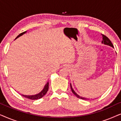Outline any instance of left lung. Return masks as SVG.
<instances>
[{
	"label": "left lung",
	"mask_w": 121,
	"mask_h": 121,
	"mask_svg": "<svg viewBox=\"0 0 121 121\" xmlns=\"http://www.w3.org/2000/svg\"><path fill=\"white\" fill-rule=\"evenodd\" d=\"M102 43H104L105 44H106V45H108V46H110L111 47H113V44H112L111 41L107 37H106L105 35H104L102 34ZM70 87H71V90H72V91L74 95H75L76 96H77L78 98L79 99H82V100H87V99L86 98H85V97H81L80 96L78 95V94L76 93V92L74 91V90H73V89L72 88V85H71L70 84Z\"/></svg>",
	"instance_id": "obj_1"
}]
</instances>
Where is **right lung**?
I'll list each match as a JSON object with an SVG mask.
<instances>
[{
  "instance_id": "1",
  "label": "right lung",
  "mask_w": 121,
  "mask_h": 121,
  "mask_svg": "<svg viewBox=\"0 0 121 121\" xmlns=\"http://www.w3.org/2000/svg\"><path fill=\"white\" fill-rule=\"evenodd\" d=\"M26 32V31H25V32H24L21 33L20 34H19V35L17 36V37H16L15 39H16L18 37H19L20 36H22V35L25 34ZM48 87H49V82H48L47 83H46L45 86H44L43 89V90L41 91L39 93L36 94V95H22V96L26 97V98L31 99V100H38V99L42 98V97L43 96L45 95L46 93H47V91H48Z\"/></svg>"
}]
</instances>
